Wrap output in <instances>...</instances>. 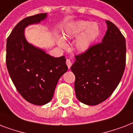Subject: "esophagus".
<instances>
[{
	"label": "esophagus",
	"mask_w": 133,
	"mask_h": 133,
	"mask_svg": "<svg viewBox=\"0 0 133 133\" xmlns=\"http://www.w3.org/2000/svg\"><path fill=\"white\" fill-rule=\"evenodd\" d=\"M66 65H67L68 68L69 69H70L71 68V59H67L66 60Z\"/></svg>",
	"instance_id": "obj_1"
}]
</instances>
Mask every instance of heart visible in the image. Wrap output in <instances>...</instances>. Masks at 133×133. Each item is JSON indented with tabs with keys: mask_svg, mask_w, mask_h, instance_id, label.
I'll return each instance as SVG.
<instances>
[{
	"mask_svg": "<svg viewBox=\"0 0 133 133\" xmlns=\"http://www.w3.org/2000/svg\"><path fill=\"white\" fill-rule=\"evenodd\" d=\"M99 32V28L96 23L90 24V22L89 21H81L76 23L70 29L66 30L65 33L64 34V37L66 39H71L78 37L82 33V34H80L81 36H79L76 39L75 47L78 51L85 52L98 37ZM57 43L61 47L65 46V44L62 39H59Z\"/></svg>",
	"mask_w": 133,
	"mask_h": 133,
	"instance_id": "heart-1",
	"label": "heart"
}]
</instances>
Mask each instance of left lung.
Listing matches in <instances>:
<instances>
[{
    "mask_svg": "<svg viewBox=\"0 0 133 133\" xmlns=\"http://www.w3.org/2000/svg\"><path fill=\"white\" fill-rule=\"evenodd\" d=\"M106 23L108 30L102 42L76 55L71 67L76 77V97L89 105H98L110 97L125 70V37L112 22Z\"/></svg>",
    "mask_w": 133,
    "mask_h": 133,
    "instance_id": "left-lung-1",
    "label": "left lung"
}]
</instances>
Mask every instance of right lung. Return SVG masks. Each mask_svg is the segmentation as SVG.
Masks as SVG:
<instances>
[{
  "label": "right lung",
  "instance_id": "1",
  "mask_svg": "<svg viewBox=\"0 0 133 133\" xmlns=\"http://www.w3.org/2000/svg\"><path fill=\"white\" fill-rule=\"evenodd\" d=\"M46 17L42 13L23 18L12 30L6 45V65L14 86L24 99L37 105L51 101L59 78L68 69L64 56L52 57L25 38V28Z\"/></svg>",
  "mask_w": 133,
  "mask_h": 133
}]
</instances>
